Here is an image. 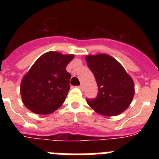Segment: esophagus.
I'll use <instances>...</instances> for the list:
<instances>
[{
    "instance_id": "34e87169",
    "label": "esophagus",
    "mask_w": 159,
    "mask_h": 159,
    "mask_svg": "<svg viewBox=\"0 0 159 159\" xmlns=\"http://www.w3.org/2000/svg\"><path fill=\"white\" fill-rule=\"evenodd\" d=\"M77 88H78V89H80V90H83V87H82V86H77Z\"/></svg>"
}]
</instances>
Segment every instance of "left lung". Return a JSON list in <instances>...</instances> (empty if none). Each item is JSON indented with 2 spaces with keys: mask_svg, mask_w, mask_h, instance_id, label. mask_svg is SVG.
Instances as JSON below:
<instances>
[{
  "mask_svg": "<svg viewBox=\"0 0 159 159\" xmlns=\"http://www.w3.org/2000/svg\"><path fill=\"white\" fill-rule=\"evenodd\" d=\"M87 66L94 74L98 94L94 99H87L96 112L114 116L128 108L134 95V85L122 65L110 55H87Z\"/></svg>",
  "mask_w": 159,
  "mask_h": 159,
  "instance_id": "1",
  "label": "left lung"
}]
</instances>
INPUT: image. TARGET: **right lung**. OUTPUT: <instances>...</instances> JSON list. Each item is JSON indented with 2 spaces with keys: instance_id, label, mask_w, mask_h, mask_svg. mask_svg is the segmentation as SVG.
<instances>
[{
  "instance_id": "right-lung-1",
  "label": "right lung",
  "mask_w": 159,
  "mask_h": 159,
  "mask_svg": "<svg viewBox=\"0 0 159 159\" xmlns=\"http://www.w3.org/2000/svg\"><path fill=\"white\" fill-rule=\"evenodd\" d=\"M73 57L72 54L51 51L34 63L20 84L22 101L30 111L48 115L63 104L70 89L71 78L66 67Z\"/></svg>"
}]
</instances>
